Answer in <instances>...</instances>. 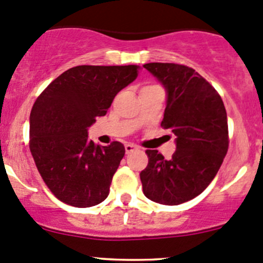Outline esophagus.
Segmentation results:
<instances>
[{
    "instance_id": "obj_1",
    "label": "esophagus",
    "mask_w": 263,
    "mask_h": 263,
    "mask_svg": "<svg viewBox=\"0 0 263 263\" xmlns=\"http://www.w3.org/2000/svg\"><path fill=\"white\" fill-rule=\"evenodd\" d=\"M124 150H126V154H131L134 153V151L139 150V147H137L136 145H134V143H126V145H124Z\"/></svg>"
}]
</instances>
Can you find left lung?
Listing matches in <instances>:
<instances>
[{"label":"left lung","instance_id":"1","mask_svg":"<svg viewBox=\"0 0 263 263\" xmlns=\"http://www.w3.org/2000/svg\"><path fill=\"white\" fill-rule=\"evenodd\" d=\"M146 70L166 90L161 126L176 136V151L165 160L147 150L141 171L143 194L165 205H178L200 194L217 175L228 151V123L222 98L200 74L174 63H148Z\"/></svg>","mask_w":263,"mask_h":263}]
</instances>
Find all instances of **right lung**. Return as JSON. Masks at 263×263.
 <instances>
[{
	"label": "right lung",
	"instance_id": "add662e5",
	"mask_svg": "<svg viewBox=\"0 0 263 263\" xmlns=\"http://www.w3.org/2000/svg\"><path fill=\"white\" fill-rule=\"evenodd\" d=\"M137 65H79L37 97L30 113V151L41 178L59 200L77 208L102 203L124 156V146L96 145L88 127L120 90L137 78Z\"/></svg>",
	"mask_w": 263,
	"mask_h": 263
}]
</instances>
